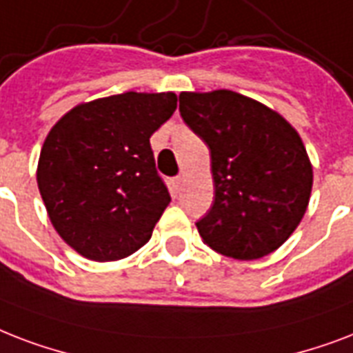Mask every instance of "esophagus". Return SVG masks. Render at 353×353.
Returning a JSON list of instances; mask_svg holds the SVG:
<instances>
[{"label": "esophagus", "instance_id": "obj_1", "mask_svg": "<svg viewBox=\"0 0 353 353\" xmlns=\"http://www.w3.org/2000/svg\"><path fill=\"white\" fill-rule=\"evenodd\" d=\"M174 188H176V190H179L180 185H182V182H184V176H182V174H179V176H174Z\"/></svg>", "mask_w": 353, "mask_h": 353}]
</instances>
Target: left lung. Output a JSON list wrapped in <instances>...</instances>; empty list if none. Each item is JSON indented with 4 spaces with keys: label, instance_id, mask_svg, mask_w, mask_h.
Here are the masks:
<instances>
[{
    "label": "left lung",
    "instance_id": "left-lung-1",
    "mask_svg": "<svg viewBox=\"0 0 353 353\" xmlns=\"http://www.w3.org/2000/svg\"><path fill=\"white\" fill-rule=\"evenodd\" d=\"M180 116L212 157L215 201L196 221L202 241L236 259L263 258L305 214L313 169L280 114L230 90L182 92Z\"/></svg>",
    "mask_w": 353,
    "mask_h": 353
}]
</instances>
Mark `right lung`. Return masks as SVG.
Listing matches in <instances>:
<instances>
[{
  "instance_id": "obj_1",
  "label": "right lung",
  "mask_w": 353,
  "mask_h": 353,
  "mask_svg": "<svg viewBox=\"0 0 353 353\" xmlns=\"http://www.w3.org/2000/svg\"><path fill=\"white\" fill-rule=\"evenodd\" d=\"M176 110V95L127 94L75 106L43 141L38 190L54 230L94 261L145 245L171 202L151 136Z\"/></svg>"
}]
</instances>
